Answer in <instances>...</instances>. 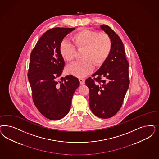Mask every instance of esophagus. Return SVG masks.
<instances>
[{
    "instance_id": "1",
    "label": "esophagus",
    "mask_w": 159,
    "mask_h": 159,
    "mask_svg": "<svg viewBox=\"0 0 159 159\" xmlns=\"http://www.w3.org/2000/svg\"><path fill=\"white\" fill-rule=\"evenodd\" d=\"M79 81L80 83V84H82V85L84 84V83H85V80L83 78H79Z\"/></svg>"
}]
</instances>
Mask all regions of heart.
<instances>
[{
	"label": "heart",
	"instance_id": "heart-1",
	"mask_svg": "<svg viewBox=\"0 0 159 159\" xmlns=\"http://www.w3.org/2000/svg\"><path fill=\"white\" fill-rule=\"evenodd\" d=\"M71 39L77 49H83L82 59L71 63L67 69V72L75 76H87L93 71L94 64L99 66L103 63L111 50V40L107 33L82 29L74 34ZM74 47L66 40L61 42L59 52L64 60L69 62L73 60L76 52Z\"/></svg>",
	"mask_w": 159,
	"mask_h": 159
}]
</instances>
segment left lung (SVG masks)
<instances>
[{
    "label": "left lung",
    "mask_w": 159,
    "mask_h": 159,
    "mask_svg": "<svg viewBox=\"0 0 159 159\" xmlns=\"http://www.w3.org/2000/svg\"><path fill=\"white\" fill-rule=\"evenodd\" d=\"M100 29L110 36L112 42L109 57L85 84L89 89V106L92 113L102 119L115 115L121 107L129 87V63L124 45L119 36L102 25Z\"/></svg>",
    "instance_id": "obj_1"
}]
</instances>
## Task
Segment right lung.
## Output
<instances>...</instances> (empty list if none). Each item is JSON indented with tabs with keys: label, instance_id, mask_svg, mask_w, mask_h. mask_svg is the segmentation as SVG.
Returning <instances> with one entry per match:
<instances>
[{
	"label": "right lung",
	"instance_id": "1",
	"mask_svg": "<svg viewBox=\"0 0 159 159\" xmlns=\"http://www.w3.org/2000/svg\"><path fill=\"white\" fill-rule=\"evenodd\" d=\"M75 28H55L39 39L30 56L28 79L34 104L47 119L57 120L69 112L79 79L72 75L60 77L65 61L59 52L63 39Z\"/></svg>",
	"mask_w": 159,
	"mask_h": 159
}]
</instances>
